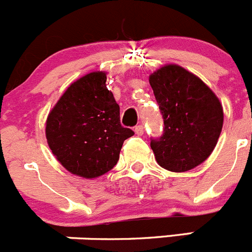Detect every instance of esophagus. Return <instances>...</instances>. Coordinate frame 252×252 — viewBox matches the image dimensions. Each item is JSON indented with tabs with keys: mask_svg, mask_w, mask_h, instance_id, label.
<instances>
[{
	"mask_svg": "<svg viewBox=\"0 0 252 252\" xmlns=\"http://www.w3.org/2000/svg\"><path fill=\"white\" fill-rule=\"evenodd\" d=\"M135 132L137 133L138 136H142L143 132H145V126H143V125H137L135 127Z\"/></svg>",
	"mask_w": 252,
	"mask_h": 252,
	"instance_id": "1",
	"label": "esophagus"
}]
</instances>
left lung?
<instances>
[{"label":"left lung","instance_id":"obj_1","mask_svg":"<svg viewBox=\"0 0 252 252\" xmlns=\"http://www.w3.org/2000/svg\"><path fill=\"white\" fill-rule=\"evenodd\" d=\"M163 133L151 138L158 164L172 172L199 166L217 146L224 114L219 99L198 76L178 65L163 66L150 76Z\"/></svg>","mask_w":252,"mask_h":252}]
</instances>
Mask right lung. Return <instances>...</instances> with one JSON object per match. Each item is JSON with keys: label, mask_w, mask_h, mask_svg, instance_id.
Here are the masks:
<instances>
[{"label": "right lung", "mask_w": 252, "mask_h": 252, "mask_svg": "<svg viewBox=\"0 0 252 252\" xmlns=\"http://www.w3.org/2000/svg\"><path fill=\"white\" fill-rule=\"evenodd\" d=\"M95 71L71 84L47 119L48 145L64 168L95 178L116 166L124 141L135 135L120 122V106Z\"/></svg>", "instance_id": "obj_1"}]
</instances>
